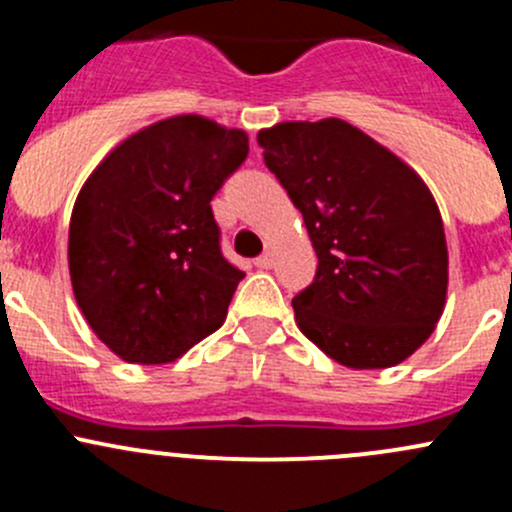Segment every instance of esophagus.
I'll use <instances>...</instances> for the list:
<instances>
[{
  "mask_svg": "<svg viewBox=\"0 0 512 512\" xmlns=\"http://www.w3.org/2000/svg\"><path fill=\"white\" fill-rule=\"evenodd\" d=\"M255 265L260 267V270H270V267L275 265V255H272L270 250H267V252H262V255L257 257V260H255Z\"/></svg>",
  "mask_w": 512,
  "mask_h": 512,
  "instance_id": "1",
  "label": "esophagus"
}]
</instances>
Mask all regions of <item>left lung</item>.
Instances as JSON below:
<instances>
[{
  "instance_id": "8db88e82",
  "label": "left lung",
  "mask_w": 512,
  "mask_h": 512,
  "mask_svg": "<svg viewBox=\"0 0 512 512\" xmlns=\"http://www.w3.org/2000/svg\"><path fill=\"white\" fill-rule=\"evenodd\" d=\"M257 143L319 260L312 285L292 299L304 337L349 369L414 354L448 287L446 232L426 183L342 118L277 123Z\"/></svg>"
}]
</instances>
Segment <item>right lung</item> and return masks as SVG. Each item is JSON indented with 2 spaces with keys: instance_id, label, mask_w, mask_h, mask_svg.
<instances>
[{
  "instance_id": "obj_1",
  "label": "right lung",
  "mask_w": 512,
  "mask_h": 512,
  "mask_svg": "<svg viewBox=\"0 0 512 512\" xmlns=\"http://www.w3.org/2000/svg\"><path fill=\"white\" fill-rule=\"evenodd\" d=\"M247 151L245 131L175 116L126 138L84 183L69 225L71 285L113 354L165 364L225 322L245 272L220 250L210 200Z\"/></svg>"
}]
</instances>
